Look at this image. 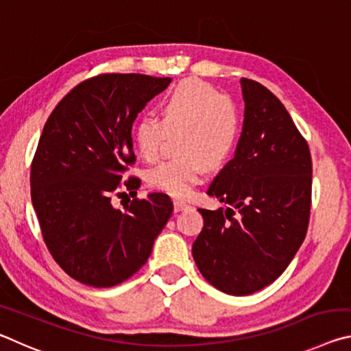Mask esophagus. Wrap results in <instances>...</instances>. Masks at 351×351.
<instances>
[{
  "instance_id": "obj_1",
  "label": "esophagus",
  "mask_w": 351,
  "mask_h": 351,
  "mask_svg": "<svg viewBox=\"0 0 351 351\" xmlns=\"http://www.w3.org/2000/svg\"><path fill=\"white\" fill-rule=\"evenodd\" d=\"M187 207H189V204L184 203V201H181V199H175V201H173V209H175V212L184 210V209H187Z\"/></svg>"
}]
</instances>
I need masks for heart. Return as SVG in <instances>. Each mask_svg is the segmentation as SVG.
<instances>
[{
    "label": "heart",
    "mask_w": 351,
    "mask_h": 351,
    "mask_svg": "<svg viewBox=\"0 0 351 351\" xmlns=\"http://www.w3.org/2000/svg\"><path fill=\"white\" fill-rule=\"evenodd\" d=\"M181 132L176 152L148 170L147 184L175 198H186L203 182L207 165L218 167L234 152L240 136V112L234 100L209 83L186 79L161 102V119L142 116L133 127V141L142 159L159 158L165 136Z\"/></svg>",
    "instance_id": "obj_1"
}]
</instances>
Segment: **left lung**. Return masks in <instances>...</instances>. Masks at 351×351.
I'll list each match as a JSON object with an SVG mask.
<instances>
[{
  "label": "left lung",
  "instance_id": "obj_1",
  "mask_svg": "<svg viewBox=\"0 0 351 351\" xmlns=\"http://www.w3.org/2000/svg\"><path fill=\"white\" fill-rule=\"evenodd\" d=\"M245 121L234 159L207 193L233 209H198L204 226L192 254L217 289L247 295L288 268L305 240L313 162L283 104L261 83L241 79Z\"/></svg>",
  "mask_w": 351,
  "mask_h": 351
}]
</instances>
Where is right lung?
Segmentation results:
<instances>
[{
	"label": "right lung",
	"mask_w": 351,
	"mask_h": 351,
	"mask_svg": "<svg viewBox=\"0 0 351 351\" xmlns=\"http://www.w3.org/2000/svg\"><path fill=\"white\" fill-rule=\"evenodd\" d=\"M170 77L99 74L74 86L51 112L31 165V197L47 251L69 277L94 288L125 282L145 265L173 204L139 199L132 127ZM134 197L116 210L126 190ZM122 203V201H121Z\"/></svg>",
	"instance_id": "obj_1"
}]
</instances>
